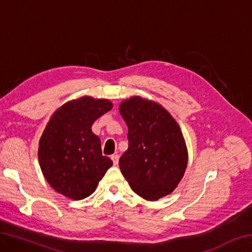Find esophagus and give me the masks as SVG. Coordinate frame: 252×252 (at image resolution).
Masks as SVG:
<instances>
[{
    "label": "esophagus",
    "instance_id": "esophagus-1",
    "mask_svg": "<svg viewBox=\"0 0 252 252\" xmlns=\"http://www.w3.org/2000/svg\"><path fill=\"white\" fill-rule=\"evenodd\" d=\"M111 160L113 161V164L117 165L119 163V156L118 155H113L111 156Z\"/></svg>",
    "mask_w": 252,
    "mask_h": 252
}]
</instances>
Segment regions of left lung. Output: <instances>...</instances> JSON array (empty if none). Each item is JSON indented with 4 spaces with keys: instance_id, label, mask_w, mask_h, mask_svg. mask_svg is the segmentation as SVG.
<instances>
[{
    "instance_id": "8db88e82",
    "label": "left lung",
    "mask_w": 252,
    "mask_h": 252,
    "mask_svg": "<svg viewBox=\"0 0 252 252\" xmlns=\"http://www.w3.org/2000/svg\"><path fill=\"white\" fill-rule=\"evenodd\" d=\"M129 148L119 160L121 172L140 197L156 201L171 193L185 174L188 151L176 120L156 102L132 96L120 104Z\"/></svg>"
}]
</instances>
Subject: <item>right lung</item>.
Segmentation results:
<instances>
[{"label":"right lung","instance_id":"1","mask_svg":"<svg viewBox=\"0 0 252 252\" xmlns=\"http://www.w3.org/2000/svg\"><path fill=\"white\" fill-rule=\"evenodd\" d=\"M112 109L109 100L82 96L55 111L40 139L39 162L49 185L65 197L82 200L94 192L112 161L102 156L91 126Z\"/></svg>","mask_w":252,"mask_h":252}]
</instances>
